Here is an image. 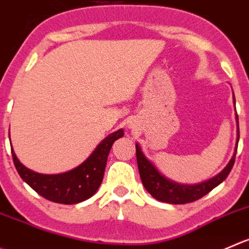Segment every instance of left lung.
<instances>
[{
  "mask_svg": "<svg viewBox=\"0 0 249 249\" xmlns=\"http://www.w3.org/2000/svg\"><path fill=\"white\" fill-rule=\"evenodd\" d=\"M233 105L236 106L235 96H233ZM236 123H237V141H236L235 153H233L232 158H231V160L229 161V164H227L226 167H225L221 172H219L216 176L212 177V178L207 179V181L204 182H200V183L197 184H183L167 178V177L164 176L161 172L159 171L158 167L146 158L145 154L142 150L141 145L137 143L136 151L139 175H141L143 186L145 187L146 191L151 194V197L160 200V202L169 203V204H186V203H192L194 202V200L200 199L202 197H204L205 194L209 193L212 189H214L215 187L219 186L221 182H224L225 179H226V177L229 176L233 164H235L236 151H237V144L238 139H240L237 113H236Z\"/></svg>",
  "mask_w": 249,
  "mask_h": 249,
  "instance_id": "8db88e82",
  "label": "left lung"
}]
</instances>
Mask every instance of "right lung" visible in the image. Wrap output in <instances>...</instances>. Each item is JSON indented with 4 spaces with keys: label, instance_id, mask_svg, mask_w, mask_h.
Wrapping results in <instances>:
<instances>
[{
    "label": "right lung",
    "instance_id": "right-lung-1",
    "mask_svg": "<svg viewBox=\"0 0 249 249\" xmlns=\"http://www.w3.org/2000/svg\"><path fill=\"white\" fill-rule=\"evenodd\" d=\"M123 134L122 128L108 134L79 166L62 174L45 175L28 169L17 158L12 146L14 166L23 181L45 199L60 204H77L96 193L103 182L111 146Z\"/></svg>",
    "mask_w": 249,
    "mask_h": 249
}]
</instances>
